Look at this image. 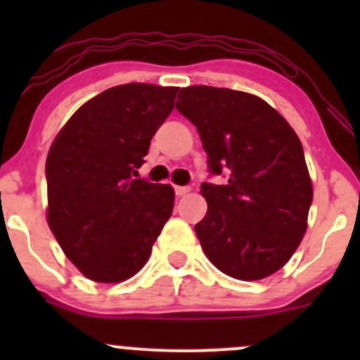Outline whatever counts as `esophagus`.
<instances>
[{
	"label": "esophagus",
	"instance_id": "1",
	"mask_svg": "<svg viewBox=\"0 0 360 360\" xmlns=\"http://www.w3.org/2000/svg\"><path fill=\"white\" fill-rule=\"evenodd\" d=\"M174 191L177 196H184V194L191 191V188H189V186H174Z\"/></svg>",
	"mask_w": 360,
	"mask_h": 360
}]
</instances>
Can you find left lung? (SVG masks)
I'll return each mask as SVG.
<instances>
[{"label": "left lung", "mask_w": 360, "mask_h": 360, "mask_svg": "<svg viewBox=\"0 0 360 360\" xmlns=\"http://www.w3.org/2000/svg\"><path fill=\"white\" fill-rule=\"evenodd\" d=\"M176 108L196 127L210 174L208 212L194 232L217 269L242 281L274 274L307 232L313 188L298 135L254 94L213 86L181 89Z\"/></svg>", "instance_id": "1"}]
</instances>
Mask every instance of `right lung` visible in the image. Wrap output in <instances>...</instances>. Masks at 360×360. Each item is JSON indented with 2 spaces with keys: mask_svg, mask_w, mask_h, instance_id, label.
Instances as JSON below:
<instances>
[{
  "mask_svg": "<svg viewBox=\"0 0 360 360\" xmlns=\"http://www.w3.org/2000/svg\"><path fill=\"white\" fill-rule=\"evenodd\" d=\"M176 94L177 88L143 82L103 91L49 150V226L68 259L96 283L137 274L171 218L172 186L139 179L137 169Z\"/></svg>",
  "mask_w": 360,
  "mask_h": 360,
  "instance_id": "obj_1",
  "label": "right lung"
}]
</instances>
